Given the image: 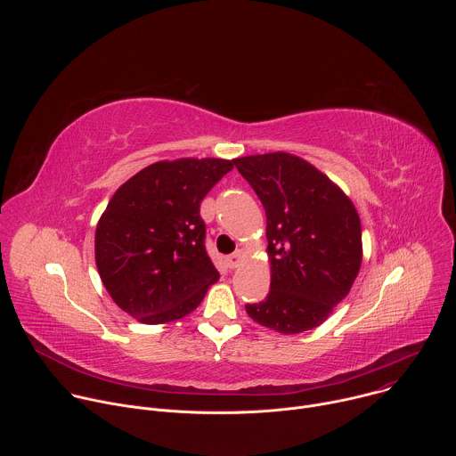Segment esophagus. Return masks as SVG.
Returning <instances> with one entry per match:
<instances>
[{
  "mask_svg": "<svg viewBox=\"0 0 456 456\" xmlns=\"http://www.w3.org/2000/svg\"><path fill=\"white\" fill-rule=\"evenodd\" d=\"M241 256H243V250H236V252H232L231 256H227V264H229V267L231 269H236L238 265H240V262H241Z\"/></svg>",
  "mask_w": 456,
  "mask_h": 456,
  "instance_id": "34e87169",
  "label": "esophagus"
}]
</instances>
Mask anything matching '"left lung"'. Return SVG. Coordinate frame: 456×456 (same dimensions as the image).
Here are the masks:
<instances>
[{
    "mask_svg": "<svg viewBox=\"0 0 456 456\" xmlns=\"http://www.w3.org/2000/svg\"><path fill=\"white\" fill-rule=\"evenodd\" d=\"M232 162L267 215L271 292L245 310L285 336L312 330L348 296L359 274V215L327 175L296 155L276 151Z\"/></svg>",
    "mask_w": 456,
    "mask_h": 456,
    "instance_id": "8db88e82",
    "label": "left lung"
}]
</instances>
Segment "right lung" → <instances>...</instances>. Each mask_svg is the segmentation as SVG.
Instances as JSON below:
<instances>
[{
	"label": "right lung",
	"mask_w": 456,
	"mask_h": 456,
	"mask_svg": "<svg viewBox=\"0 0 456 456\" xmlns=\"http://www.w3.org/2000/svg\"><path fill=\"white\" fill-rule=\"evenodd\" d=\"M232 169L224 159L155 162L124 182L95 231V264L111 299L144 324L197 308L220 274L206 250L200 204Z\"/></svg>",
	"instance_id": "right-lung-1"
}]
</instances>
